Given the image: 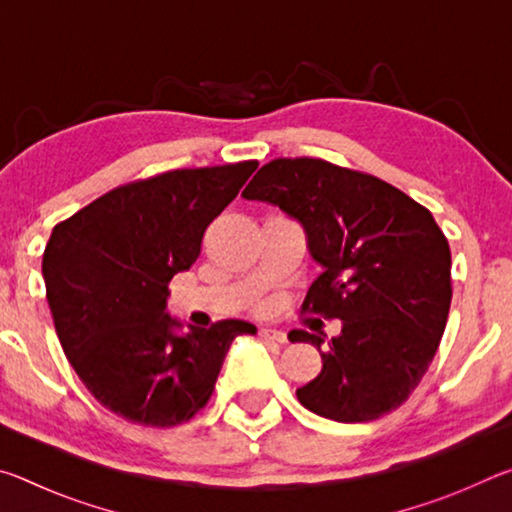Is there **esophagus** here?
Instances as JSON below:
<instances>
[{
    "mask_svg": "<svg viewBox=\"0 0 512 512\" xmlns=\"http://www.w3.org/2000/svg\"><path fill=\"white\" fill-rule=\"evenodd\" d=\"M259 336L266 341H273V343H287V334L282 332V329H273V327H262L259 329Z\"/></svg>",
    "mask_w": 512,
    "mask_h": 512,
    "instance_id": "1",
    "label": "esophagus"
}]
</instances>
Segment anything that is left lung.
I'll list each match as a JSON object with an SVG mask.
<instances>
[{
  "mask_svg": "<svg viewBox=\"0 0 512 512\" xmlns=\"http://www.w3.org/2000/svg\"><path fill=\"white\" fill-rule=\"evenodd\" d=\"M277 205L307 232L323 268L302 311L339 318L316 345L323 370L296 391L311 413L370 422L402 406L429 370L452 305V253L431 212L370 173L318 158H277L241 194Z\"/></svg>",
  "mask_w": 512,
  "mask_h": 512,
  "instance_id": "1",
  "label": "left lung"
}]
</instances>
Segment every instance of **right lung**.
I'll use <instances>...</instances> for the list:
<instances>
[{
	"mask_svg": "<svg viewBox=\"0 0 512 512\" xmlns=\"http://www.w3.org/2000/svg\"><path fill=\"white\" fill-rule=\"evenodd\" d=\"M255 160L135 180L58 223L42 255L47 302L65 357L106 409L144 427L192 420L212 397L246 320L178 334L169 282L201 255L203 235Z\"/></svg>",
	"mask_w": 512,
	"mask_h": 512,
	"instance_id": "obj_1",
	"label": "right lung"
}]
</instances>
